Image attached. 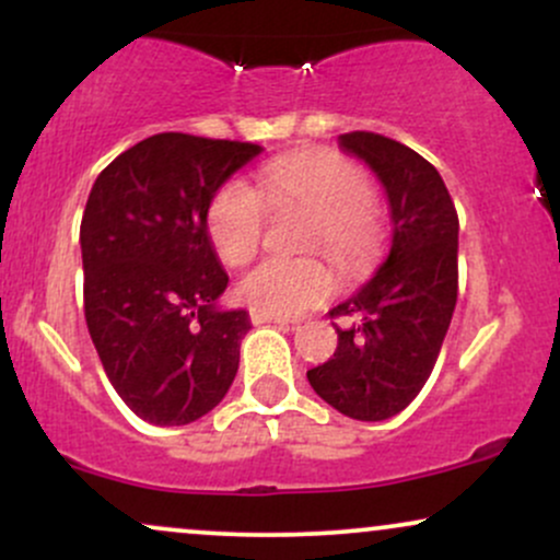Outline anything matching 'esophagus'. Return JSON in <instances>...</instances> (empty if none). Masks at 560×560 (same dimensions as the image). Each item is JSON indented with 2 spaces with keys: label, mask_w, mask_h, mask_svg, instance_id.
<instances>
[{
  "label": "esophagus",
  "mask_w": 560,
  "mask_h": 560,
  "mask_svg": "<svg viewBox=\"0 0 560 560\" xmlns=\"http://www.w3.org/2000/svg\"><path fill=\"white\" fill-rule=\"evenodd\" d=\"M249 318H253L255 326H260V324H279V326L294 324V320L281 318V316H271V313H262V311H253V313H249Z\"/></svg>",
  "instance_id": "obj_1"
}]
</instances>
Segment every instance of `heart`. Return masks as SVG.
<instances>
[{
    "mask_svg": "<svg viewBox=\"0 0 560 560\" xmlns=\"http://www.w3.org/2000/svg\"><path fill=\"white\" fill-rule=\"evenodd\" d=\"M371 199L374 189L365 173L339 152H294L262 165L258 189L242 178L223 184L210 202L205 226L218 258L240 266L258 249L265 205H300L316 215L311 249H324L347 271H358L374 260L382 242ZM334 289L337 276L324 260L266 258L242 276L236 294L253 311L289 318L318 307Z\"/></svg>",
    "mask_w": 560,
    "mask_h": 560,
    "instance_id": "1",
    "label": "heart"
}]
</instances>
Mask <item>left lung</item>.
<instances>
[{"instance_id":"obj_1","label":"left lung","mask_w":560,"mask_h":560,"mask_svg":"<svg viewBox=\"0 0 560 560\" xmlns=\"http://www.w3.org/2000/svg\"><path fill=\"white\" fill-rule=\"evenodd\" d=\"M384 184L392 247L382 268L331 311L352 318L307 382L339 413L384 421L408 408L432 374L458 300V213L429 160L371 131L339 137Z\"/></svg>"}]
</instances>
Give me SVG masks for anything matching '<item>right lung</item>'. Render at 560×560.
Returning <instances> with one entry per match:
<instances>
[{"instance_id": "add662e5", "label": "right lung", "mask_w": 560, "mask_h": 560, "mask_svg": "<svg viewBox=\"0 0 560 560\" xmlns=\"http://www.w3.org/2000/svg\"><path fill=\"white\" fill-rule=\"evenodd\" d=\"M260 144L155 133L96 176L81 218L83 316L102 369L155 427L202 419L240 369L247 311H221L229 284L208 208Z\"/></svg>"}]
</instances>
